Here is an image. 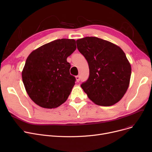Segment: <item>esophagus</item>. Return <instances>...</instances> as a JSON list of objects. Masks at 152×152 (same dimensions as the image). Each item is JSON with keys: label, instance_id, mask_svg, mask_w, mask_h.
<instances>
[{"label": "esophagus", "instance_id": "obj_1", "mask_svg": "<svg viewBox=\"0 0 152 152\" xmlns=\"http://www.w3.org/2000/svg\"><path fill=\"white\" fill-rule=\"evenodd\" d=\"M76 81H77V82H79V81H80V79H81L80 76H76Z\"/></svg>", "mask_w": 152, "mask_h": 152}]
</instances>
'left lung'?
Returning <instances> with one entry per match:
<instances>
[{
  "mask_svg": "<svg viewBox=\"0 0 152 152\" xmlns=\"http://www.w3.org/2000/svg\"><path fill=\"white\" fill-rule=\"evenodd\" d=\"M78 50L87 61L89 76L81 85L95 104L111 106L120 100L129 85L131 66L119 46L96 37L76 41Z\"/></svg>",
  "mask_w": 152,
  "mask_h": 152,
  "instance_id": "1",
  "label": "left lung"
}]
</instances>
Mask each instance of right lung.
<instances>
[{
    "label": "right lung",
    "instance_id": "1",
    "mask_svg": "<svg viewBox=\"0 0 152 152\" xmlns=\"http://www.w3.org/2000/svg\"><path fill=\"white\" fill-rule=\"evenodd\" d=\"M76 49L74 39H61L32 52L22 71V79L31 98L39 106L55 108L65 102L75 84L66 60Z\"/></svg>",
    "mask_w": 152,
    "mask_h": 152
}]
</instances>
